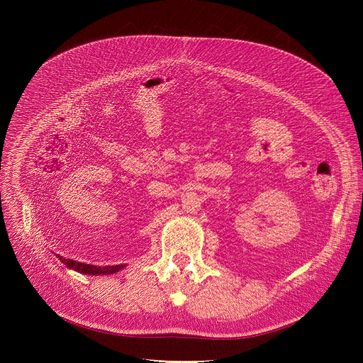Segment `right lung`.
<instances>
[{"instance_id":"add662e5","label":"right lung","mask_w":363,"mask_h":363,"mask_svg":"<svg viewBox=\"0 0 363 363\" xmlns=\"http://www.w3.org/2000/svg\"><path fill=\"white\" fill-rule=\"evenodd\" d=\"M57 259L67 265L71 269H75L81 274H89V275H108V274H114L117 271H120L124 265H106V267H98V265H91V264H85V262H79L75 259H64L61 256H57Z\"/></svg>"}]
</instances>
